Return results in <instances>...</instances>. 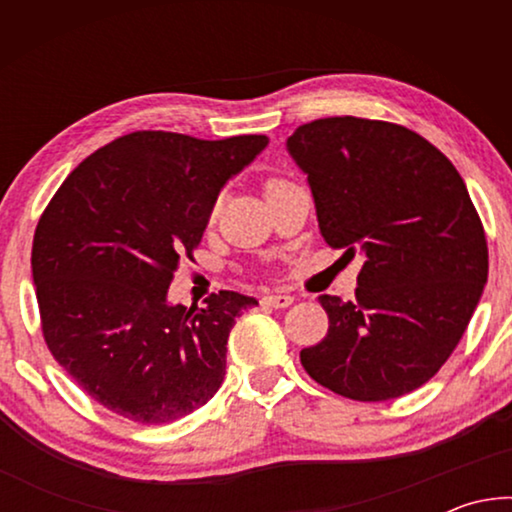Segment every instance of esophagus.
<instances>
[{
  "label": "esophagus",
  "mask_w": 512,
  "mask_h": 512,
  "mask_svg": "<svg viewBox=\"0 0 512 512\" xmlns=\"http://www.w3.org/2000/svg\"><path fill=\"white\" fill-rule=\"evenodd\" d=\"M262 305L275 307V309H287L289 305H293V296H289V293H268V296L262 298Z\"/></svg>",
  "instance_id": "1"
}]
</instances>
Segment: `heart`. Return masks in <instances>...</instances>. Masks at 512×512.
Returning a JSON list of instances; mask_svg holds the SVG:
<instances>
[{
	"instance_id": "b5f03b06",
	"label": "heart",
	"mask_w": 512,
	"mask_h": 512,
	"mask_svg": "<svg viewBox=\"0 0 512 512\" xmlns=\"http://www.w3.org/2000/svg\"><path fill=\"white\" fill-rule=\"evenodd\" d=\"M271 183H277V180H271ZM271 183H268V185H271Z\"/></svg>"
}]
</instances>
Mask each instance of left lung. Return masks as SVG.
Returning a JSON list of instances; mask_svg holds the SVG:
<instances>
[{
  "label": "left lung",
  "instance_id": "1",
  "mask_svg": "<svg viewBox=\"0 0 512 512\" xmlns=\"http://www.w3.org/2000/svg\"><path fill=\"white\" fill-rule=\"evenodd\" d=\"M320 235L363 259L354 300L320 296L327 336L300 352L320 386L359 402L420 388L461 341L488 282V244L461 173L409 128L327 117L287 140Z\"/></svg>",
  "mask_w": 512,
  "mask_h": 512
}]
</instances>
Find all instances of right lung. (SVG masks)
I'll use <instances>...</instances> for the list:
<instances>
[{
  "mask_svg": "<svg viewBox=\"0 0 512 512\" xmlns=\"http://www.w3.org/2000/svg\"><path fill=\"white\" fill-rule=\"evenodd\" d=\"M266 144L137 131L85 158L42 212L31 250L42 334L108 411L167 424L219 391L230 329L257 300L219 291L187 309L167 291L223 185Z\"/></svg>",
  "mask_w": 512,
  "mask_h": 512,
  "instance_id": "add662e5",
  "label": "right lung"
}]
</instances>
